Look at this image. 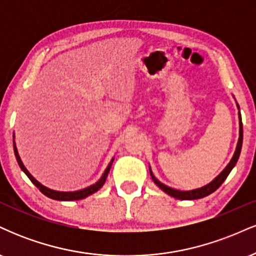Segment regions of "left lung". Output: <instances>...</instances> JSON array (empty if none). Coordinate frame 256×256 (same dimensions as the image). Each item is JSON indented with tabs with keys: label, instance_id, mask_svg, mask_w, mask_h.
<instances>
[{
	"label": "left lung",
	"instance_id": "8db88e82",
	"mask_svg": "<svg viewBox=\"0 0 256 256\" xmlns=\"http://www.w3.org/2000/svg\"><path fill=\"white\" fill-rule=\"evenodd\" d=\"M238 114H240V138H238V143H237V146H236V152H234V154L231 158L230 164L225 167L224 171L220 173V174L216 179H213L210 184L204 185V186L200 188V189L190 190V192H180V190L172 189V188L167 186V185L162 184L161 182H158V179L154 177L152 172L150 171L152 179L154 180V183L156 184L162 190V192H165L166 194H168L170 196H172V198H176L178 200H198V198H206V196L210 195V194L216 192L220 185L224 183V180L228 178V176L230 174L231 170L234 168V165H236L237 160H238V158H240V149H242V142H243V128H242V118H240V113H238Z\"/></svg>",
	"mask_w": 256,
	"mask_h": 256
}]
</instances>
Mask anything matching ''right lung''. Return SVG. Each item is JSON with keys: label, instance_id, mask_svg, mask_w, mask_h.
Listing matches in <instances>:
<instances>
[{"label": "right lung", "instance_id": "obj_1", "mask_svg": "<svg viewBox=\"0 0 256 256\" xmlns=\"http://www.w3.org/2000/svg\"><path fill=\"white\" fill-rule=\"evenodd\" d=\"M14 154H16V161H18V164H19L20 168H22V171L25 172V174L28 176V178H30V180L32 182V183H34L38 188V189H40V192H42V194H44V195H46V196H48V198H50L52 200H58V201H74V200H82V198H88V196L91 195V194L98 192V189H101V188L104 186V182H106V178H107L108 173H110L112 162H113V160H112V162L110 164V165H108L107 168H106L104 173V174H102L101 179H100L98 183H95L94 185H90V186L85 188V189H83V190H78V192H55V190L49 189V188L44 186V185H42V184L40 183V182H37L36 179L32 177V176L30 174V172H28V170L25 168V166H24V164H22V158H20L19 154H18L16 144H14Z\"/></svg>", "mask_w": 256, "mask_h": 256}]
</instances>
